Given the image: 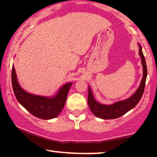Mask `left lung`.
Here are the masks:
<instances>
[{"label": "left lung", "instance_id": "obj_1", "mask_svg": "<svg viewBox=\"0 0 157 157\" xmlns=\"http://www.w3.org/2000/svg\"><path fill=\"white\" fill-rule=\"evenodd\" d=\"M139 46H140L139 54L141 57L142 68H143V76H142L141 83L136 92L132 96L128 98L127 100L117 102L112 105H103V104L99 103L94 100L92 92L89 86L88 104H89L91 112L97 117L104 119V120H112V119L120 117L128 111H130L131 109H132L133 108H134L140 102V99L142 98L144 90H145V81H146L147 77V66L145 57L142 53L141 46L139 44Z\"/></svg>", "mask_w": 157, "mask_h": 157}]
</instances>
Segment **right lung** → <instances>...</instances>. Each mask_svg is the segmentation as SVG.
I'll use <instances>...</instances> for the list:
<instances>
[{
    "label": "right lung",
    "mask_w": 157,
    "mask_h": 157,
    "mask_svg": "<svg viewBox=\"0 0 157 157\" xmlns=\"http://www.w3.org/2000/svg\"><path fill=\"white\" fill-rule=\"evenodd\" d=\"M12 84L17 100L32 115L43 120H50L58 116L63 109L68 92L72 85L65 84L54 97H43L32 94L20 86L14 66L12 69Z\"/></svg>",
    "instance_id": "obj_1"
}]
</instances>
